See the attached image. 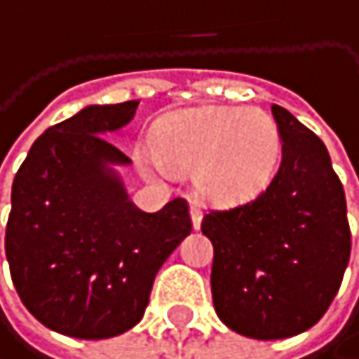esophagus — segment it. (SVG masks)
Here are the masks:
<instances>
[{
    "label": "esophagus",
    "instance_id": "obj_1",
    "mask_svg": "<svg viewBox=\"0 0 359 359\" xmlns=\"http://www.w3.org/2000/svg\"><path fill=\"white\" fill-rule=\"evenodd\" d=\"M202 219H204V212L198 204H191V223H194V229H200L202 225Z\"/></svg>",
    "mask_w": 359,
    "mask_h": 359
}]
</instances>
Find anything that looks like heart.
Here are the masks:
<instances>
[{
  "instance_id": "heart-1",
  "label": "heart",
  "mask_w": 359,
  "mask_h": 359,
  "mask_svg": "<svg viewBox=\"0 0 359 359\" xmlns=\"http://www.w3.org/2000/svg\"><path fill=\"white\" fill-rule=\"evenodd\" d=\"M280 151V130L265 111L210 107L170 115L157 130V151H142V163L159 176L196 170L206 198L242 202L267 189Z\"/></svg>"
}]
</instances>
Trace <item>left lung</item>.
Instances as JSON below:
<instances>
[{"label": "left lung", "mask_w": 359, "mask_h": 359, "mask_svg": "<svg viewBox=\"0 0 359 359\" xmlns=\"http://www.w3.org/2000/svg\"><path fill=\"white\" fill-rule=\"evenodd\" d=\"M282 163L255 200L210 210L212 301L238 334L273 341L309 330L337 297L349 255L345 191L326 144L290 111L271 107Z\"/></svg>", "instance_id": "left-lung-1"}]
</instances>
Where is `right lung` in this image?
Returning a JSON list of instances; mask_svg holds the SVG:
<instances>
[{"mask_svg":"<svg viewBox=\"0 0 359 359\" xmlns=\"http://www.w3.org/2000/svg\"><path fill=\"white\" fill-rule=\"evenodd\" d=\"M136 107L90 104L48 128L14 176L10 276L25 307L67 337L96 341L136 326L159 267L191 233L183 198L142 212L113 170L130 157L104 134L130 123Z\"/></svg>","mask_w":359,"mask_h":359,"instance_id":"obj_1","label":"right lung"}]
</instances>
